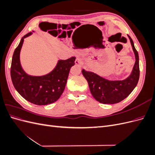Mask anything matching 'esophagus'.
<instances>
[{"label":"esophagus","instance_id":"obj_1","mask_svg":"<svg viewBox=\"0 0 155 155\" xmlns=\"http://www.w3.org/2000/svg\"><path fill=\"white\" fill-rule=\"evenodd\" d=\"M75 64H77L78 66H79V67H81L82 65L83 64V61L81 58H77L76 59V60H75Z\"/></svg>","mask_w":155,"mask_h":155}]
</instances>
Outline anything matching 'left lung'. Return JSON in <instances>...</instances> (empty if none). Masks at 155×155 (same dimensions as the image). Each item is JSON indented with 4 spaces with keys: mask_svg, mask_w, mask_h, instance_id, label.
<instances>
[{
    "mask_svg": "<svg viewBox=\"0 0 155 155\" xmlns=\"http://www.w3.org/2000/svg\"><path fill=\"white\" fill-rule=\"evenodd\" d=\"M130 40L135 57V63L129 76L123 80H109L91 71L82 70V74L88 83L91 92L94 99L104 104H114L124 100L137 85L139 76V57L134 43Z\"/></svg>",
    "mask_w": 155,
    "mask_h": 155,
    "instance_id": "1",
    "label": "left lung"
}]
</instances>
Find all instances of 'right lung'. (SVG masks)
Wrapping results in <instances>:
<instances>
[{
  "label": "right lung",
  "instance_id": "add662e5",
  "mask_svg": "<svg viewBox=\"0 0 155 155\" xmlns=\"http://www.w3.org/2000/svg\"><path fill=\"white\" fill-rule=\"evenodd\" d=\"M32 34L30 32L23 37L14 51L10 70L12 81L16 91L26 100L37 105H46L56 101L61 96L76 58L58 60L52 71L44 76L28 74L22 68L20 52L24 39Z\"/></svg>",
  "mask_w": 155,
  "mask_h": 155
}]
</instances>
